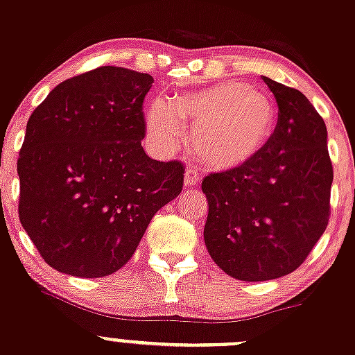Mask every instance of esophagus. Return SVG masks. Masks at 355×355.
<instances>
[{"instance_id":"obj_1","label":"esophagus","mask_w":355,"mask_h":355,"mask_svg":"<svg viewBox=\"0 0 355 355\" xmlns=\"http://www.w3.org/2000/svg\"><path fill=\"white\" fill-rule=\"evenodd\" d=\"M184 182L187 187H193V185H197L200 182V175L197 173L196 168L192 166H187V170H185V175H184Z\"/></svg>"}]
</instances>
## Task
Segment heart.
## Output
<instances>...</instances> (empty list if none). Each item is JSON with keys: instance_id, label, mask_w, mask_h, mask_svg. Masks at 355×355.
Masks as SVG:
<instances>
[{"instance_id": "b5f03b06", "label": "heart", "mask_w": 355, "mask_h": 355, "mask_svg": "<svg viewBox=\"0 0 355 355\" xmlns=\"http://www.w3.org/2000/svg\"><path fill=\"white\" fill-rule=\"evenodd\" d=\"M200 163L233 170L255 159L274 136L277 112L270 98L243 81H225L182 95L175 102L158 98L149 105L146 128L156 148L180 144L185 125Z\"/></svg>"}]
</instances>
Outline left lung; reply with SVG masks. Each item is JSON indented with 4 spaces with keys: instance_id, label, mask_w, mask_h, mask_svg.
Wrapping results in <instances>:
<instances>
[{
    "instance_id": "obj_1",
    "label": "left lung",
    "mask_w": 355,
    "mask_h": 355,
    "mask_svg": "<svg viewBox=\"0 0 355 355\" xmlns=\"http://www.w3.org/2000/svg\"><path fill=\"white\" fill-rule=\"evenodd\" d=\"M262 80L279 107L270 143L246 165L202 180L209 255L246 282L284 277L304 262L327 230L334 182L318 112L300 89Z\"/></svg>"
}]
</instances>
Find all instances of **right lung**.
Segmentation results:
<instances>
[{"label":"right lung","mask_w":355,"mask_h":355,"mask_svg":"<svg viewBox=\"0 0 355 355\" xmlns=\"http://www.w3.org/2000/svg\"><path fill=\"white\" fill-rule=\"evenodd\" d=\"M155 80L102 66L62 81L30 115L18 158V216L55 270L95 279L136 252L153 216L182 192L180 162L144 153Z\"/></svg>","instance_id":"obj_1"}]
</instances>
